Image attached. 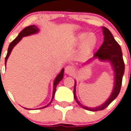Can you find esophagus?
<instances>
[{
  "label": "esophagus",
  "mask_w": 131,
  "mask_h": 131,
  "mask_svg": "<svg viewBox=\"0 0 131 131\" xmlns=\"http://www.w3.org/2000/svg\"><path fill=\"white\" fill-rule=\"evenodd\" d=\"M74 68L72 66H67L65 68V72L67 74H71L72 72H74Z\"/></svg>",
  "instance_id": "obj_1"
}]
</instances>
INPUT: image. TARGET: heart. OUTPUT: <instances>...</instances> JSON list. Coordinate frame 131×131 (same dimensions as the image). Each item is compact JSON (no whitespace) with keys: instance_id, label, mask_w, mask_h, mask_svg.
Instances as JSON below:
<instances>
[{"instance_id":"obj_1","label":"heart","mask_w":131,"mask_h":131,"mask_svg":"<svg viewBox=\"0 0 131 131\" xmlns=\"http://www.w3.org/2000/svg\"><path fill=\"white\" fill-rule=\"evenodd\" d=\"M78 42L82 43L81 54L82 56H87L91 53L97 44V38L94 34L81 33L78 37Z\"/></svg>"}]
</instances>
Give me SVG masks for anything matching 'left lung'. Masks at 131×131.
Masks as SVG:
<instances>
[{"mask_svg":"<svg viewBox=\"0 0 131 131\" xmlns=\"http://www.w3.org/2000/svg\"><path fill=\"white\" fill-rule=\"evenodd\" d=\"M103 34L105 36L104 42L99 50L94 53V58H98L102 60H108L111 62L112 66L115 71V86H114L111 95L104 104L96 108H89L87 106H84L81 105L77 99L75 93L76 82H74V97L77 103L84 109L91 111H98L103 110L104 108H106L116 99L121 91L123 75L125 72V63L123 59L121 48L118 42L115 40L113 35L108 28L103 27Z\"/></svg>","mask_w":131,"mask_h":131,"instance_id":"left-lung-1","label":"left lung"}]
</instances>
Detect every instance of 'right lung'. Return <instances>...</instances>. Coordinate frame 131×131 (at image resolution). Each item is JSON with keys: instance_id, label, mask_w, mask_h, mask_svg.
I'll return each instance as SVG.
<instances>
[{"instance_id": "obj_1", "label": "right lung", "mask_w": 131, "mask_h": 131, "mask_svg": "<svg viewBox=\"0 0 131 131\" xmlns=\"http://www.w3.org/2000/svg\"><path fill=\"white\" fill-rule=\"evenodd\" d=\"M38 31V28H37V26H36L35 25H31V26H27L26 28H25L22 30L18 35L17 36L16 38H15V40H13L11 42V43L10 44L9 47H8V52H7V54H6V57H5V65H6V61H7V59L9 57L10 54L12 50H13V47H15V45L16 44L18 43V42L20 40H21L22 38L23 37H26V36H28V35H32V34H35V33H37V32ZM63 74H64V69H62L61 72H60L59 74V75L57 76V77H56L55 80H54V86H53V93H52V99H51V101H50V103L48 104L47 105H46L45 106H43V107H42V108H46L47 106L50 105V104L51 103V102L54 99V94H55V91H56V88H57V84H59V82H60L61 80L63 78ZM26 109H27L26 108H25Z\"/></svg>"}]
</instances>
